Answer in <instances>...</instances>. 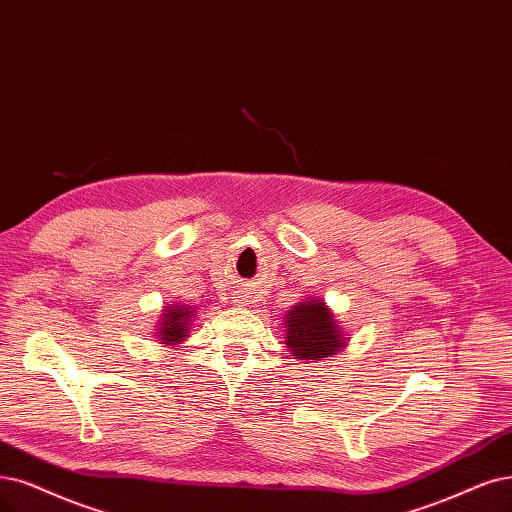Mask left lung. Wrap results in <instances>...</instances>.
Wrapping results in <instances>:
<instances>
[{
    "label": "left lung",
    "mask_w": 512,
    "mask_h": 512,
    "mask_svg": "<svg viewBox=\"0 0 512 512\" xmlns=\"http://www.w3.org/2000/svg\"><path fill=\"white\" fill-rule=\"evenodd\" d=\"M287 348L301 361H318L344 348L346 339L337 331L333 314L323 299H310L287 314Z\"/></svg>",
    "instance_id": "left-lung-1"
}]
</instances>
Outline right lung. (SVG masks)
Listing matches in <instances>:
<instances>
[{
	"instance_id": "1",
	"label": "right lung",
	"mask_w": 512,
	"mask_h": 512,
	"mask_svg": "<svg viewBox=\"0 0 512 512\" xmlns=\"http://www.w3.org/2000/svg\"><path fill=\"white\" fill-rule=\"evenodd\" d=\"M194 316V312L185 308V306H175L164 310L162 316V325H160V339H164V344H177L185 337L187 327H189V318Z\"/></svg>"
}]
</instances>
